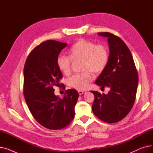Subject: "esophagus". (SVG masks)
I'll use <instances>...</instances> for the list:
<instances>
[{
    "label": "esophagus",
    "mask_w": 153,
    "mask_h": 153,
    "mask_svg": "<svg viewBox=\"0 0 153 153\" xmlns=\"http://www.w3.org/2000/svg\"><path fill=\"white\" fill-rule=\"evenodd\" d=\"M78 93L79 95H82L84 94L85 93V91H78Z\"/></svg>",
    "instance_id": "1"
}]
</instances>
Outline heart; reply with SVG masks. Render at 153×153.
<instances>
[{"label":"heart","instance_id":"1","mask_svg":"<svg viewBox=\"0 0 153 153\" xmlns=\"http://www.w3.org/2000/svg\"><path fill=\"white\" fill-rule=\"evenodd\" d=\"M82 60L81 73L72 76L68 84L77 90H85L92 81L93 75L102 72L107 67L109 60V52L106 46L97 45L85 39H80L69 50V56L61 54L56 59L59 71L65 75L69 74L72 61Z\"/></svg>","mask_w":153,"mask_h":153}]
</instances>
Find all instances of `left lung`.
I'll return each instance as SVG.
<instances>
[{"label":"left lung","mask_w":153,"mask_h":153,"mask_svg":"<svg viewBox=\"0 0 153 153\" xmlns=\"http://www.w3.org/2000/svg\"><path fill=\"white\" fill-rule=\"evenodd\" d=\"M99 35L108 38L109 60L96 80L102 88L109 87L107 94L91 91L95 99L93 113L102 121L112 123L124 118L133 107L138 83V75L129 48L119 37L108 32Z\"/></svg>","instance_id":"obj_1"}]
</instances>
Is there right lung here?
Returning <instances> with one entry per match:
<instances>
[{"label":"right lung","instance_id":"1","mask_svg":"<svg viewBox=\"0 0 153 153\" xmlns=\"http://www.w3.org/2000/svg\"><path fill=\"white\" fill-rule=\"evenodd\" d=\"M67 43L54 40L44 42L31 51L23 69V94L32 115L43 126L59 130L68 126L75 115L79 94L68 89L63 98L54 94L62 78L56 59Z\"/></svg>","mask_w":153,"mask_h":153}]
</instances>
